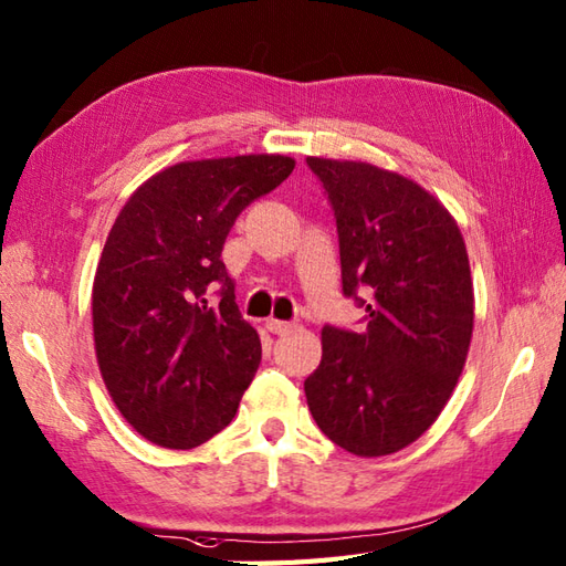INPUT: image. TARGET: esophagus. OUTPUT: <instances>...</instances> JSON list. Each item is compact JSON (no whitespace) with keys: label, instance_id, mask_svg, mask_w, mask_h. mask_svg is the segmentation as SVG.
Segmentation results:
<instances>
[{"label":"esophagus","instance_id":"34e87169","mask_svg":"<svg viewBox=\"0 0 566 566\" xmlns=\"http://www.w3.org/2000/svg\"><path fill=\"white\" fill-rule=\"evenodd\" d=\"M293 322H283V319H266V329L271 332V334H287V332H293Z\"/></svg>","mask_w":566,"mask_h":566}]
</instances>
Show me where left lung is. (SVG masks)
<instances>
[{"instance_id": "left-lung-1", "label": "left lung", "mask_w": 566, "mask_h": 566, "mask_svg": "<svg viewBox=\"0 0 566 566\" xmlns=\"http://www.w3.org/2000/svg\"><path fill=\"white\" fill-rule=\"evenodd\" d=\"M307 167L336 218L342 291L366 310L360 332L322 329L307 405L348 453H397L438 419L468 358V251L458 222L419 184L366 161L307 157Z\"/></svg>"}]
</instances>
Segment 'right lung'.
<instances>
[{"mask_svg":"<svg viewBox=\"0 0 566 566\" xmlns=\"http://www.w3.org/2000/svg\"><path fill=\"white\" fill-rule=\"evenodd\" d=\"M293 169L281 155L181 161L113 222L92 293L94 346L111 399L147 441L196 448L240 407L261 342L220 254L240 212Z\"/></svg>","mask_w":566,"mask_h":566,"instance_id":"obj_1","label":"right lung"}]
</instances>
